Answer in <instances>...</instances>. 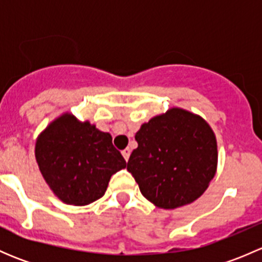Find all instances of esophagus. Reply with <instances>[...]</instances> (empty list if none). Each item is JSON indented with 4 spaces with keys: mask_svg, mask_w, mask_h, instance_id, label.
Masks as SVG:
<instances>
[{
    "mask_svg": "<svg viewBox=\"0 0 262 262\" xmlns=\"http://www.w3.org/2000/svg\"><path fill=\"white\" fill-rule=\"evenodd\" d=\"M121 155H123L124 160L128 161L129 160V156H130V149H129V148H125V149H124V150H121Z\"/></svg>",
    "mask_w": 262,
    "mask_h": 262,
    "instance_id": "34e87169",
    "label": "esophagus"
}]
</instances>
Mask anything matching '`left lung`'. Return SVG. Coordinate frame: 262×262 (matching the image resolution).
<instances>
[{
    "mask_svg": "<svg viewBox=\"0 0 262 262\" xmlns=\"http://www.w3.org/2000/svg\"><path fill=\"white\" fill-rule=\"evenodd\" d=\"M138 147L126 170L142 195L162 209H175L204 194L216 172L213 129L202 116L180 107L153 116L136 133Z\"/></svg>",
    "mask_w": 262,
    "mask_h": 262,
    "instance_id": "1",
    "label": "left lung"
}]
</instances>
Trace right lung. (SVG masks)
Wrapping results in <instances>:
<instances>
[{"instance_id":"obj_1","label":"right lung","mask_w":262,"mask_h":262,"mask_svg":"<svg viewBox=\"0 0 262 262\" xmlns=\"http://www.w3.org/2000/svg\"><path fill=\"white\" fill-rule=\"evenodd\" d=\"M35 158L53 194L76 207L100 199L110 178L126 166L109 133L70 113L58 116L39 134Z\"/></svg>"}]
</instances>
